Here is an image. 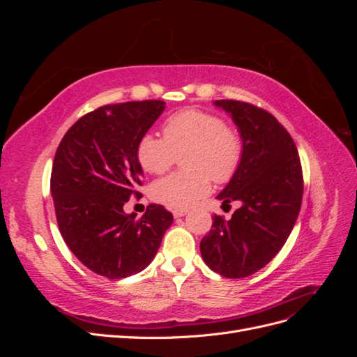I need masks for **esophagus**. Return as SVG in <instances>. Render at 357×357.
Wrapping results in <instances>:
<instances>
[{
	"label": "esophagus",
	"instance_id": "34e87169",
	"mask_svg": "<svg viewBox=\"0 0 357 357\" xmlns=\"http://www.w3.org/2000/svg\"><path fill=\"white\" fill-rule=\"evenodd\" d=\"M186 214H188V210H174V211H172V215H174L176 219L183 218V215H186Z\"/></svg>",
	"mask_w": 357,
	"mask_h": 357
}]
</instances>
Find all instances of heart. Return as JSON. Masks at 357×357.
Here are the masks:
<instances>
[{"mask_svg":"<svg viewBox=\"0 0 357 357\" xmlns=\"http://www.w3.org/2000/svg\"><path fill=\"white\" fill-rule=\"evenodd\" d=\"M186 171L155 181L152 198L171 208H188L211 189V178L228 181L240 165L243 144L240 134L208 112L188 109L169 116L164 138L146 132L137 144V159L150 174H162L181 155Z\"/></svg>","mask_w":357,"mask_h":357,"instance_id":"b5f03b06","label":"heart"}]
</instances>
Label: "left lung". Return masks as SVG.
Returning a JSON list of instances; mask_svg holds the SVG:
<instances>
[{"instance_id":"obj_1","label":"left lung","mask_w":357,"mask_h":357,"mask_svg":"<svg viewBox=\"0 0 357 357\" xmlns=\"http://www.w3.org/2000/svg\"><path fill=\"white\" fill-rule=\"evenodd\" d=\"M228 113L240 132V165L218 195L240 201L229 220L214 214L199 248L210 269L228 278L257 273L282 250L301 210L302 169L296 146L277 119L257 107L232 100L213 102Z\"/></svg>"}]
</instances>
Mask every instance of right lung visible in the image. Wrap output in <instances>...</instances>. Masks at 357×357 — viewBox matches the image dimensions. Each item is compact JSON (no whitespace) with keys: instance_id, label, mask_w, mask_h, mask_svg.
Returning a JSON list of instances; mask_svg holds the SVG:
<instances>
[{"instance_id":"right-lung-1","label":"right lung","mask_w":357,"mask_h":357,"mask_svg":"<svg viewBox=\"0 0 357 357\" xmlns=\"http://www.w3.org/2000/svg\"><path fill=\"white\" fill-rule=\"evenodd\" d=\"M164 101L100 107L75 122L56 150L50 190L63 241L95 274L119 280L153 261L172 214L150 204L142 219L123 205L142 186L137 144Z\"/></svg>"}]
</instances>
